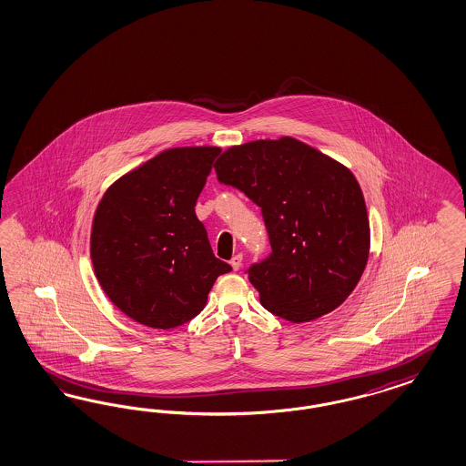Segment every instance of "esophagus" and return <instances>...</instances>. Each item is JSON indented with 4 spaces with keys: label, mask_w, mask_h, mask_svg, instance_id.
I'll return each mask as SVG.
<instances>
[{
    "label": "esophagus",
    "mask_w": 466,
    "mask_h": 466,
    "mask_svg": "<svg viewBox=\"0 0 466 466\" xmlns=\"http://www.w3.org/2000/svg\"><path fill=\"white\" fill-rule=\"evenodd\" d=\"M242 265V255H236V257L230 259V267L234 268V270H239Z\"/></svg>",
    "instance_id": "1"
}]
</instances>
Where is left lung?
I'll use <instances>...</instances> for the list:
<instances>
[{
	"mask_svg": "<svg viewBox=\"0 0 466 466\" xmlns=\"http://www.w3.org/2000/svg\"><path fill=\"white\" fill-rule=\"evenodd\" d=\"M215 172L261 208L272 253L246 270L259 303L294 323L342 305L370 251L365 198L353 174L292 137L232 146Z\"/></svg>",
	"mask_w": 466,
	"mask_h": 466,
	"instance_id": "1",
	"label": "left lung"
}]
</instances>
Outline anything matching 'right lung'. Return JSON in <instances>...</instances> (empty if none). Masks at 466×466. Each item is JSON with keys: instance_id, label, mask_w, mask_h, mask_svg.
<instances>
[{"instance_id": "right-lung-1", "label": "right lung", "mask_w": 466, "mask_h": 466, "mask_svg": "<svg viewBox=\"0 0 466 466\" xmlns=\"http://www.w3.org/2000/svg\"><path fill=\"white\" fill-rule=\"evenodd\" d=\"M220 147H174L120 177L97 205L91 259L113 305L153 329L194 319L217 277L232 267L215 258L196 201Z\"/></svg>"}]
</instances>
